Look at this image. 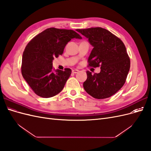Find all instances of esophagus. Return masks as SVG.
I'll return each instance as SVG.
<instances>
[{
    "label": "esophagus",
    "mask_w": 151,
    "mask_h": 151,
    "mask_svg": "<svg viewBox=\"0 0 151 151\" xmlns=\"http://www.w3.org/2000/svg\"><path fill=\"white\" fill-rule=\"evenodd\" d=\"M79 72V70H77V69H74V70H72V72L74 73V74H76V73H77Z\"/></svg>",
    "instance_id": "esophagus-1"
}]
</instances>
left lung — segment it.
I'll use <instances>...</instances> for the list:
<instances>
[{
    "mask_svg": "<svg viewBox=\"0 0 151 151\" xmlns=\"http://www.w3.org/2000/svg\"><path fill=\"white\" fill-rule=\"evenodd\" d=\"M77 31L88 38L93 47L88 66L101 67L98 74L87 71L84 89L96 99L111 96L124 85L130 70V60L124 43L110 31L100 27L77 29Z\"/></svg>",
    "mask_w": 151,
    "mask_h": 151,
    "instance_id": "left-lung-1",
    "label": "left lung"
}]
</instances>
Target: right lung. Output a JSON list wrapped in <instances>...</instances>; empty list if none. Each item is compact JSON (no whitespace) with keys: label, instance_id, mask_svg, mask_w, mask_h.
Returning a JSON list of instances; mask_svg holds the SVG:
<instances>
[{"label":"right lung","instance_id":"obj_1","mask_svg":"<svg viewBox=\"0 0 151 151\" xmlns=\"http://www.w3.org/2000/svg\"><path fill=\"white\" fill-rule=\"evenodd\" d=\"M72 38L81 39L74 30L50 28L39 33L26 45L22 55V77L34 91L42 98H51L63 89L72 70H55L52 61L63 52Z\"/></svg>","mask_w":151,"mask_h":151}]
</instances>
